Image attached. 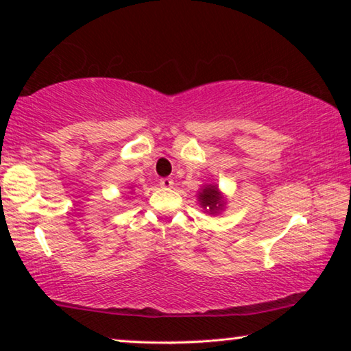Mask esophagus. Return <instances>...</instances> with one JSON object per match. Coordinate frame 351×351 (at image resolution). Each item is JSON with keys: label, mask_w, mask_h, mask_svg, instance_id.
Segmentation results:
<instances>
[{"label": "esophagus", "mask_w": 351, "mask_h": 351, "mask_svg": "<svg viewBox=\"0 0 351 351\" xmlns=\"http://www.w3.org/2000/svg\"><path fill=\"white\" fill-rule=\"evenodd\" d=\"M159 184H161V187L164 189H170L173 187V180H170V178H162V180L159 181Z\"/></svg>", "instance_id": "esophagus-1"}]
</instances>
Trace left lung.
Here are the masks:
<instances>
[{
	"instance_id": "1",
	"label": "left lung",
	"mask_w": 351,
	"mask_h": 351,
	"mask_svg": "<svg viewBox=\"0 0 351 351\" xmlns=\"http://www.w3.org/2000/svg\"><path fill=\"white\" fill-rule=\"evenodd\" d=\"M198 203L203 207V210L209 215H218L221 213L226 207V199L224 193L219 190L217 184H204L201 190L198 192Z\"/></svg>"
}]
</instances>
